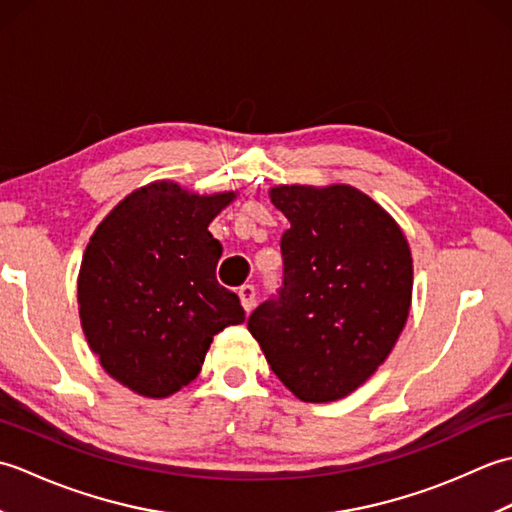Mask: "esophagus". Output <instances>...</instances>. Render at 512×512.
Wrapping results in <instances>:
<instances>
[{"instance_id":"1","label":"esophagus","mask_w":512,"mask_h":512,"mask_svg":"<svg viewBox=\"0 0 512 512\" xmlns=\"http://www.w3.org/2000/svg\"><path fill=\"white\" fill-rule=\"evenodd\" d=\"M237 295H239V301H242V306H244L246 312H250V310L255 308V286L244 284L242 288L237 290Z\"/></svg>"}]
</instances>
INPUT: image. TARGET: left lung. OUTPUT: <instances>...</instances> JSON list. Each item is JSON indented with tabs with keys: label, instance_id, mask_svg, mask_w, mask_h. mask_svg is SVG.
Segmentation results:
<instances>
[{
	"label": "left lung",
	"instance_id": "obj_1",
	"mask_svg": "<svg viewBox=\"0 0 512 512\" xmlns=\"http://www.w3.org/2000/svg\"><path fill=\"white\" fill-rule=\"evenodd\" d=\"M284 288L248 317L270 369L303 402L350 396L394 350L413 259L398 222L350 184H279Z\"/></svg>",
	"mask_w": 512,
	"mask_h": 512
}]
</instances>
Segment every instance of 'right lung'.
I'll use <instances>...</instances> for the list:
<instances>
[{"instance_id": "add662e5", "label": "right lung", "mask_w": 512, "mask_h": 512, "mask_svg": "<svg viewBox=\"0 0 512 512\" xmlns=\"http://www.w3.org/2000/svg\"><path fill=\"white\" fill-rule=\"evenodd\" d=\"M235 198L156 180L90 237L76 281L81 328L105 372L134 394H176L200 374L213 336L244 323L237 295L215 279L222 244L209 233Z\"/></svg>"}]
</instances>
